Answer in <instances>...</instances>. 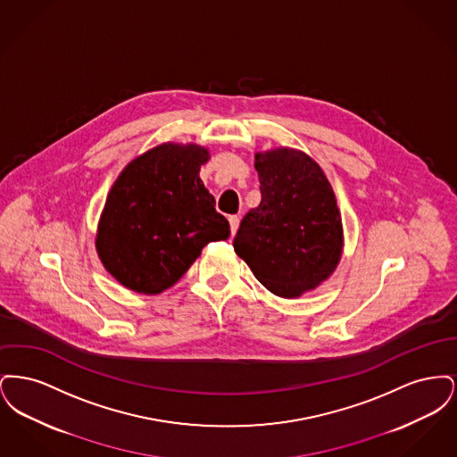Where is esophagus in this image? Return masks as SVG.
<instances>
[{"label":"esophagus","mask_w":457,"mask_h":457,"mask_svg":"<svg viewBox=\"0 0 457 457\" xmlns=\"http://www.w3.org/2000/svg\"><path fill=\"white\" fill-rule=\"evenodd\" d=\"M229 226H231V235H235L238 231L239 218L238 216H231L229 218Z\"/></svg>","instance_id":"34e87169"}]
</instances>
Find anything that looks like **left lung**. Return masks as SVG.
Returning <instances> with one entry per match:
<instances>
[{"label": "left lung", "mask_w": 457, "mask_h": 457, "mask_svg": "<svg viewBox=\"0 0 457 457\" xmlns=\"http://www.w3.org/2000/svg\"><path fill=\"white\" fill-rule=\"evenodd\" d=\"M262 200L239 224L235 252L281 298H298L336 270L343 220L322 168L306 154L279 147L255 154Z\"/></svg>", "instance_id": "obj_1"}]
</instances>
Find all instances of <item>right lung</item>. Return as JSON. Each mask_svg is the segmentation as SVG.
I'll return each instance as SVG.
<instances>
[{
  "instance_id": "obj_1",
  "label": "right lung",
  "mask_w": 457,
  "mask_h": 457,
  "mask_svg": "<svg viewBox=\"0 0 457 457\" xmlns=\"http://www.w3.org/2000/svg\"><path fill=\"white\" fill-rule=\"evenodd\" d=\"M209 151L161 144L135 157L109 190L96 250L109 274L135 293L171 287L202 248L229 237V222L200 179Z\"/></svg>"
}]
</instances>
